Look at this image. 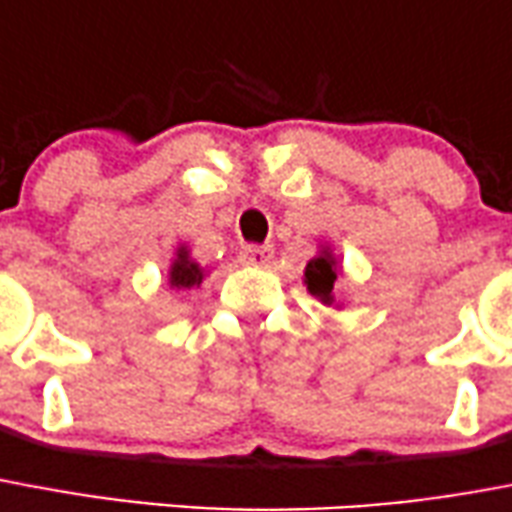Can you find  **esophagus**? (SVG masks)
Listing matches in <instances>:
<instances>
[{"mask_svg":"<svg viewBox=\"0 0 512 512\" xmlns=\"http://www.w3.org/2000/svg\"><path fill=\"white\" fill-rule=\"evenodd\" d=\"M269 259H272V248H264V245H245L240 251V261L248 267H264Z\"/></svg>","mask_w":512,"mask_h":512,"instance_id":"obj_1","label":"esophagus"}]
</instances>
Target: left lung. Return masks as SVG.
<instances>
[{"label": "left lung", "instance_id": "8db88e82", "mask_svg": "<svg viewBox=\"0 0 512 512\" xmlns=\"http://www.w3.org/2000/svg\"><path fill=\"white\" fill-rule=\"evenodd\" d=\"M306 288H309V293L312 296H317L320 301H325V304H330L333 301V282H335V261L330 253H322V256H317V259H312L309 264H306Z\"/></svg>", "mask_w": 512, "mask_h": 512}]
</instances>
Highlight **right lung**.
Masks as SVG:
<instances>
[{
    "instance_id": "add662e5",
    "label": "right lung",
    "mask_w": 512,
    "mask_h": 512,
    "mask_svg": "<svg viewBox=\"0 0 512 512\" xmlns=\"http://www.w3.org/2000/svg\"><path fill=\"white\" fill-rule=\"evenodd\" d=\"M200 280H203V272H200L198 264H192V261L187 259V251L182 248V251L177 253L174 267H171V285L177 290H190L195 288V285H200Z\"/></svg>"
}]
</instances>
